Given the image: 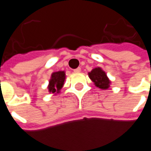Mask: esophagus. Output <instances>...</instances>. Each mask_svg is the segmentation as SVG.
Returning a JSON list of instances; mask_svg holds the SVG:
<instances>
[{"mask_svg":"<svg viewBox=\"0 0 151 151\" xmlns=\"http://www.w3.org/2000/svg\"><path fill=\"white\" fill-rule=\"evenodd\" d=\"M81 72V68H77V69H73V73H80Z\"/></svg>","mask_w":151,"mask_h":151,"instance_id":"34e87169","label":"esophagus"}]
</instances>
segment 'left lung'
Here are the masks:
<instances>
[{
  "instance_id": "obj_1",
  "label": "left lung",
  "mask_w": 151,
  "mask_h": 151,
  "mask_svg": "<svg viewBox=\"0 0 151 151\" xmlns=\"http://www.w3.org/2000/svg\"><path fill=\"white\" fill-rule=\"evenodd\" d=\"M88 76L90 79L94 82L95 86L102 90H107L109 88L111 81L109 80L106 73L100 67H96L92 69L91 72L88 73Z\"/></svg>"
}]
</instances>
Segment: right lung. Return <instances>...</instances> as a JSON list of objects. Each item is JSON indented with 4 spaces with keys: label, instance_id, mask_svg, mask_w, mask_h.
Here are the masks:
<instances>
[{
    "label": "right lung",
    "instance_id": "add662e5",
    "mask_svg": "<svg viewBox=\"0 0 151 151\" xmlns=\"http://www.w3.org/2000/svg\"><path fill=\"white\" fill-rule=\"evenodd\" d=\"M65 71H57L53 72L51 75L49 83L47 86L48 92L52 93L53 95L59 94L60 90L64 86L65 81Z\"/></svg>",
    "mask_w": 151,
    "mask_h": 151
}]
</instances>
